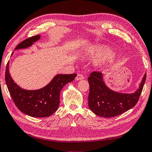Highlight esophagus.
Segmentation results:
<instances>
[{"label": "esophagus", "mask_w": 152, "mask_h": 152, "mask_svg": "<svg viewBox=\"0 0 152 152\" xmlns=\"http://www.w3.org/2000/svg\"><path fill=\"white\" fill-rule=\"evenodd\" d=\"M84 79V76L83 75H82L81 74H78L76 77V80H83Z\"/></svg>", "instance_id": "1"}]
</instances>
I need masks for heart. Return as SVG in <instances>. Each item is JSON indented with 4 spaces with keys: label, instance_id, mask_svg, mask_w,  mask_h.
I'll return each instance as SVG.
<instances>
[{
    "label": "heart",
    "instance_id": "heart-1",
    "mask_svg": "<svg viewBox=\"0 0 152 152\" xmlns=\"http://www.w3.org/2000/svg\"><path fill=\"white\" fill-rule=\"evenodd\" d=\"M109 53V49L102 45H95L86 49L84 52V57L89 60H99L107 56ZM110 58L113 59V54L110 55Z\"/></svg>",
    "mask_w": 152,
    "mask_h": 152
}]
</instances>
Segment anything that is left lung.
<instances>
[{
    "instance_id": "8db88e82",
    "label": "left lung",
    "mask_w": 152,
    "mask_h": 152,
    "mask_svg": "<svg viewBox=\"0 0 152 152\" xmlns=\"http://www.w3.org/2000/svg\"><path fill=\"white\" fill-rule=\"evenodd\" d=\"M146 79L145 74L139 88L134 93H120L110 90L103 80V74L93 72L88 80L90 86L88 107L95 115L113 117L127 111L137 104Z\"/></svg>"
}]
</instances>
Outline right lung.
Segmentation results:
<instances>
[{
  "mask_svg": "<svg viewBox=\"0 0 152 152\" xmlns=\"http://www.w3.org/2000/svg\"><path fill=\"white\" fill-rule=\"evenodd\" d=\"M39 39V35L27 38L20 42L15 50L29 48ZM76 75L58 74L42 88L34 91L25 90L18 86L11 78L9 61L5 72V81L12 101L20 111L32 117H46L56 111L60 104V91L67 83L73 81Z\"/></svg>",
  "mask_w": 152,
  "mask_h": 152,
  "instance_id": "right-lung-1",
  "label": "right lung"
}]
</instances>
